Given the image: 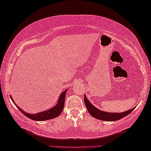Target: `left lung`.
<instances>
[{"instance_id":"left-lung-1","label":"left lung","mask_w":151,"mask_h":151,"mask_svg":"<svg viewBox=\"0 0 151 151\" xmlns=\"http://www.w3.org/2000/svg\"><path fill=\"white\" fill-rule=\"evenodd\" d=\"M84 103H85V106L87 109V110L91 115L95 118L100 119V120H104V121H109V122H112V121H117L118 119H120L123 117H124L131 113L132 111H133V109H130L129 111H125V112L120 113H107L104 112V111H102L99 110L96 107L93 106L89 101L86 99V96H84Z\"/></svg>"}]
</instances>
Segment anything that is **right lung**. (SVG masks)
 Returning <instances> with one entry per match:
<instances>
[{
	"label": "right lung",
	"mask_w": 151,
	"mask_h": 151,
	"mask_svg": "<svg viewBox=\"0 0 151 151\" xmlns=\"http://www.w3.org/2000/svg\"><path fill=\"white\" fill-rule=\"evenodd\" d=\"M66 93H67V90H65V91L62 93L58 99V102L55 105L54 107L49 109V110L42 111V112L36 113V114H29L24 112V111H22L21 109L19 108L18 106L17 108L19 109L20 111H21L22 114L25 115L26 117H29L31 119L35 121H44V120H48V119H51L53 118H55L58 116H59L61 114L62 111H63L64 109V104H65V97H66ZM12 101L14 102L13 99L11 97Z\"/></svg>",
	"instance_id": "1"
}]
</instances>
